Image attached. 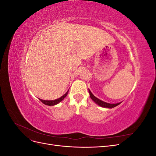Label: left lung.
Masks as SVG:
<instances>
[{
    "mask_svg": "<svg viewBox=\"0 0 156 156\" xmlns=\"http://www.w3.org/2000/svg\"><path fill=\"white\" fill-rule=\"evenodd\" d=\"M88 92H89V94H90V96L92 100L95 102L96 104H98V105H100L102 107H105V108H113L115 107L117 105H120L121 103H115V104H114V103H106L105 101H103L101 100H100V99L97 98L96 97L94 96L92 93L90 92V90H88Z\"/></svg>",
    "mask_w": 156,
    "mask_h": 156,
    "instance_id": "8db88e82",
    "label": "left lung"
}]
</instances>
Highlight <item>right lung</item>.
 Listing matches in <instances>:
<instances>
[{"mask_svg":"<svg viewBox=\"0 0 156 156\" xmlns=\"http://www.w3.org/2000/svg\"><path fill=\"white\" fill-rule=\"evenodd\" d=\"M68 94V91H67L66 93L64 94L62 96H61L60 98H58V99H56V100H49H49H41V99H39V100H40L42 103H44V104L46 105L53 106V105H56V104H58V103H60V101H62L64 100V99L67 96Z\"/></svg>","mask_w":156,"mask_h":156,"instance_id":"obj_1","label":"right lung"}]
</instances>
